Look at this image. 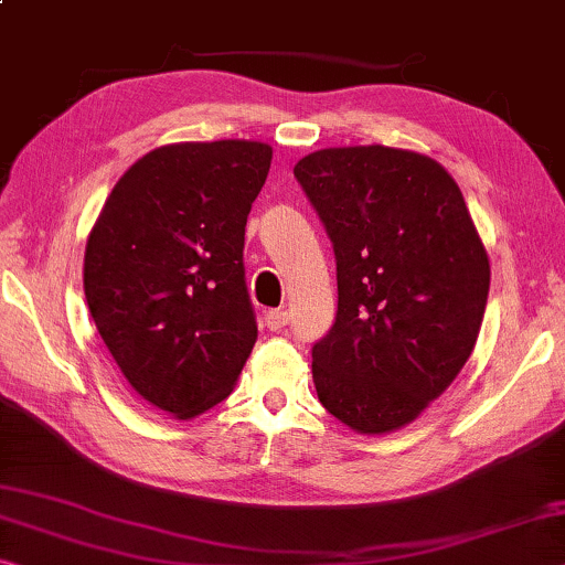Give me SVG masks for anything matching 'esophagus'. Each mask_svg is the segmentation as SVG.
<instances>
[{
	"label": "esophagus",
	"mask_w": 565,
	"mask_h": 565,
	"mask_svg": "<svg viewBox=\"0 0 565 565\" xmlns=\"http://www.w3.org/2000/svg\"><path fill=\"white\" fill-rule=\"evenodd\" d=\"M288 323H290V312L288 310H270L265 316V326L270 328V331H282V328Z\"/></svg>",
	"instance_id": "1"
}]
</instances>
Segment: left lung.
<instances>
[{
	"instance_id": "8db88e82",
	"label": "left lung",
	"mask_w": 565,
	"mask_h": 565,
	"mask_svg": "<svg viewBox=\"0 0 565 565\" xmlns=\"http://www.w3.org/2000/svg\"><path fill=\"white\" fill-rule=\"evenodd\" d=\"M295 179L333 242L335 323L312 345L320 404L361 434L414 422L470 359L490 263L465 196L429 156L308 153Z\"/></svg>"
}]
</instances>
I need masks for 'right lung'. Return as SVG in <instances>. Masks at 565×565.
I'll return each mask as SVG.
<instances>
[{
	"instance_id": "right-lung-1",
	"label": "right lung",
	"mask_w": 565,
	"mask_h": 565,
	"mask_svg": "<svg viewBox=\"0 0 565 565\" xmlns=\"http://www.w3.org/2000/svg\"><path fill=\"white\" fill-rule=\"evenodd\" d=\"M270 161L259 141L153 149L113 186L85 245L103 343L134 392L179 419L224 402L257 341L242 249Z\"/></svg>"
}]
</instances>
